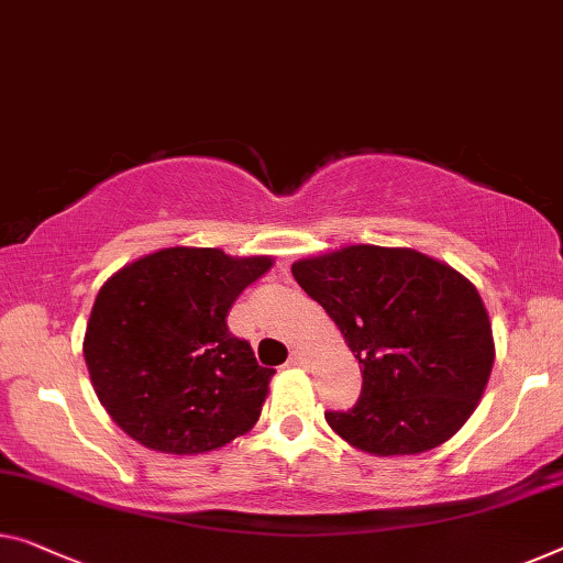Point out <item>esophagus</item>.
<instances>
[{"label":"esophagus","mask_w":563,"mask_h":563,"mask_svg":"<svg viewBox=\"0 0 563 563\" xmlns=\"http://www.w3.org/2000/svg\"><path fill=\"white\" fill-rule=\"evenodd\" d=\"M288 364L290 366H308V354H306V351H300V349H292Z\"/></svg>","instance_id":"obj_1"}]
</instances>
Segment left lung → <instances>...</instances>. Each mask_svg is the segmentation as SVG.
Listing matches in <instances>:
<instances>
[{
	"label": "left lung",
	"instance_id": "1",
	"mask_svg": "<svg viewBox=\"0 0 563 563\" xmlns=\"http://www.w3.org/2000/svg\"><path fill=\"white\" fill-rule=\"evenodd\" d=\"M298 280L346 339L362 394L325 422L372 455H417L475 412L496 346L475 285L407 247L351 245L292 263Z\"/></svg>",
	"mask_w": 563,
	"mask_h": 563
}]
</instances>
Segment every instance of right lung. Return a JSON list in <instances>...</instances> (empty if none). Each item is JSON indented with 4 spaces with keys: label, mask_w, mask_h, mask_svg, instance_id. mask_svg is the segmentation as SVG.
Segmentation results:
<instances>
[{
    "label": "right lung",
    "mask_w": 563,
    "mask_h": 563,
    "mask_svg": "<svg viewBox=\"0 0 563 563\" xmlns=\"http://www.w3.org/2000/svg\"><path fill=\"white\" fill-rule=\"evenodd\" d=\"M273 260L166 247L100 288L82 341L100 405L121 430L166 455H197L257 422L273 368L228 329V313Z\"/></svg>",
    "instance_id": "1"
}]
</instances>
